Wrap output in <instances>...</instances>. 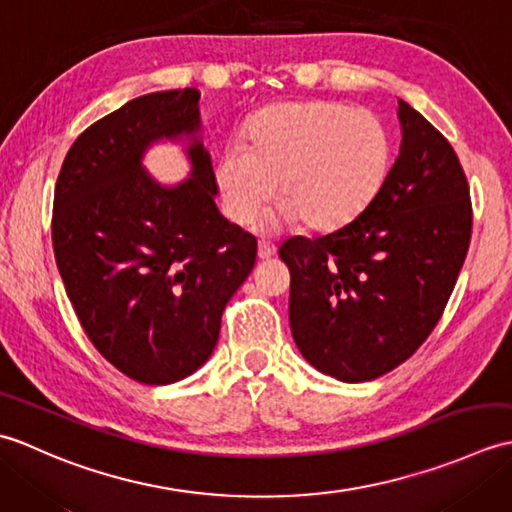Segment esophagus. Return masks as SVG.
Returning a JSON list of instances; mask_svg holds the SVG:
<instances>
[{"label": "esophagus", "instance_id": "obj_1", "mask_svg": "<svg viewBox=\"0 0 512 512\" xmlns=\"http://www.w3.org/2000/svg\"><path fill=\"white\" fill-rule=\"evenodd\" d=\"M275 244L268 242V239H259V246H257V255L259 259H270L275 255Z\"/></svg>", "mask_w": 512, "mask_h": 512}]
</instances>
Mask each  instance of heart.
I'll list each match as a JSON object with an SVG mask.
<instances>
[{
  "mask_svg": "<svg viewBox=\"0 0 512 512\" xmlns=\"http://www.w3.org/2000/svg\"><path fill=\"white\" fill-rule=\"evenodd\" d=\"M391 140L380 118L334 101H292L250 118L246 147H226L215 182L226 213L250 224L275 195L284 220L332 231L363 213L389 176Z\"/></svg>",
  "mask_w": 512,
  "mask_h": 512,
  "instance_id": "1",
  "label": "heart"
}]
</instances>
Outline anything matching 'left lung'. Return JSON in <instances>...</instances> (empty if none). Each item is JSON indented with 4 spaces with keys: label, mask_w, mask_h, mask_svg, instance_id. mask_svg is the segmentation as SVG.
<instances>
[{
    "label": "left lung",
    "mask_w": 512,
    "mask_h": 512,
    "mask_svg": "<svg viewBox=\"0 0 512 512\" xmlns=\"http://www.w3.org/2000/svg\"><path fill=\"white\" fill-rule=\"evenodd\" d=\"M400 154L363 213L290 237V330L319 372L363 383L405 363L436 328L473 231L469 180L451 143L398 101Z\"/></svg>",
    "instance_id": "obj_1"
}]
</instances>
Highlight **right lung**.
Returning a JSON list of instances; mask_svg holds the SVG:
<instances>
[{"mask_svg": "<svg viewBox=\"0 0 512 512\" xmlns=\"http://www.w3.org/2000/svg\"><path fill=\"white\" fill-rule=\"evenodd\" d=\"M195 88L138 96L92 123L65 156L52 248L83 332L107 363L143 385L193 374L222 312L257 259V239L215 206L211 156L189 147L193 178L162 189L140 167L151 140L200 127Z\"/></svg>", "mask_w": 512, "mask_h": 512, "instance_id": "right-lung-1", "label": "right lung"}]
</instances>
